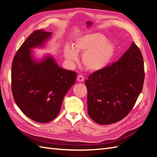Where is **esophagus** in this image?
<instances>
[{"label":"esophagus","mask_w":157,"mask_h":157,"mask_svg":"<svg viewBox=\"0 0 157 157\" xmlns=\"http://www.w3.org/2000/svg\"><path fill=\"white\" fill-rule=\"evenodd\" d=\"M77 80L79 82H83L84 80V77L82 75H79L78 76V78H77Z\"/></svg>","instance_id":"34e87169"}]
</instances>
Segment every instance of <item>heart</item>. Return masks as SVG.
Masks as SVG:
<instances>
[{"instance_id":"heart-1","label":"heart","mask_w":157,"mask_h":157,"mask_svg":"<svg viewBox=\"0 0 157 157\" xmlns=\"http://www.w3.org/2000/svg\"><path fill=\"white\" fill-rule=\"evenodd\" d=\"M84 52L82 63L90 71L103 69L110 61L113 56L114 47L107 41L101 33H94L79 38L73 45V49L66 47L64 54L66 59L71 63L78 59L77 54Z\"/></svg>"}]
</instances>
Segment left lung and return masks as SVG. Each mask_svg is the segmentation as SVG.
I'll use <instances>...</instances> for the list:
<instances>
[{
  "mask_svg": "<svg viewBox=\"0 0 157 157\" xmlns=\"http://www.w3.org/2000/svg\"><path fill=\"white\" fill-rule=\"evenodd\" d=\"M145 79L142 54L132 42L117 61L89 75L88 113L99 124H111L129 113L142 91Z\"/></svg>",
  "mask_w": 157,
  "mask_h": 157,
  "instance_id": "obj_1",
  "label": "left lung"
}]
</instances>
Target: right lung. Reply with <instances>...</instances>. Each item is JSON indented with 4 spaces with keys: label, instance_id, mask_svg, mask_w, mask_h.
Here are the masks:
<instances>
[{
    "label": "right lung",
    "instance_id": "obj_1",
    "mask_svg": "<svg viewBox=\"0 0 157 157\" xmlns=\"http://www.w3.org/2000/svg\"><path fill=\"white\" fill-rule=\"evenodd\" d=\"M51 33L35 30L14 56L11 88L16 105L31 120L48 122L58 116L68 90L76 81L77 73L58 67L48 57L40 63L33 61L30 49L41 45Z\"/></svg>",
    "mask_w": 157,
    "mask_h": 157
}]
</instances>
